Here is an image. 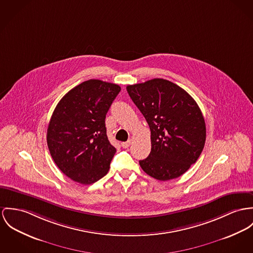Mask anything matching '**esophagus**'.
I'll list each match as a JSON object with an SVG mask.
<instances>
[{"label":"esophagus","mask_w":253,"mask_h":253,"mask_svg":"<svg viewBox=\"0 0 253 253\" xmlns=\"http://www.w3.org/2000/svg\"><path fill=\"white\" fill-rule=\"evenodd\" d=\"M131 144V140H128V141H125V142H121V146L123 148H128Z\"/></svg>","instance_id":"34e87169"}]
</instances>
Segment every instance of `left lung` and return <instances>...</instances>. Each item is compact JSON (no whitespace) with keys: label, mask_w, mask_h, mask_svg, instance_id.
<instances>
[{"label":"left lung","mask_w":253,"mask_h":253,"mask_svg":"<svg viewBox=\"0 0 253 253\" xmlns=\"http://www.w3.org/2000/svg\"><path fill=\"white\" fill-rule=\"evenodd\" d=\"M151 131V152L139 161L145 173L161 181L184 174L201 154L206 126L195 99L164 79L127 85Z\"/></svg>","instance_id":"obj_1"}]
</instances>
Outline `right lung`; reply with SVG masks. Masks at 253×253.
Instances as JSON below:
<instances>
[{
    "label": "right lung",
    "instance_id": "obj_1",
    "mask_svg": "<svg viewBox=\"0 0 253 253\" xmlns=\"http://www.w3.org/2000/svg\"><path fill=\"white\" fill-rule=\"evenodd\" d=\"M120 89L92 79L58 102L48 125L47 144L58 169L73 181L89 185L108 173L117 149L108 139L105 118Z\"/></svg>",
    "mask_w": 253,
    "mask_h": 253
}]
</instances>
